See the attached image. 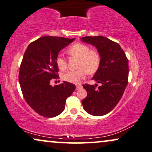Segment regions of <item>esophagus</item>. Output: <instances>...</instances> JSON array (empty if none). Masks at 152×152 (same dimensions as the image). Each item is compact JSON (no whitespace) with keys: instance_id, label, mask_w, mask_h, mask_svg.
Listing matches in <instances>:
<instances>
[{"instance_id":"1","label":"esophagus","mask_w":152,"mask_h":152,"mask_svg":"<svg viewBox=\"0 0 152 152\" xmlns=\"http://www.w3.org/2000/svg\"><path fill=\"white\" fill-rule=\"evenodd\" d=\"M81 85L80 84H78V85H76V90H78V89H80V88H81Z\"/></svg>"}]
</instances>
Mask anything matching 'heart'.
Returning <instances> with one entry per match:
<instances>
[{
  "mask_svg": "<svg viewBox=\"0 0 152 152\" xmlns=\"http://www.w3.org/2000/svg\"><path fill=\"white\" fill-rule=\"evenodd\" d=\"M69 55L79 59L78 70L69 71L62 75V79L72 83H79L86 78L87 72L94 74L98 70L101 63V56L96 50H90L84 44H75L68 50ZM56 64L60 70L66 69V62L63 56L59 55L56 58Z\"/></svg>",
  "mask_w": 152,
  "mask_h": 152,
  "instance_id": "obj_1",
  "label": "heart"
}]
</instances>
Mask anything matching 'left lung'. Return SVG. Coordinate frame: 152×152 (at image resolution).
Returning a JSON list of instances; mask_svg holds the SVG:
<instances>
[{
	"label": "left lung",
	"instance_id": "obj_1",
	"mask_svg": "<svg viewBox=\"0 0 152 152\" xmlns=\"http://www.w3.org/2000/svg\"><path fill=\"white\" fill-rule=\"evenodd\" d=\"M80 40L95 46L101 56L99 67L92 77L101 86L83 85L88 95L82 104L90 115L102 116L115 108L124 94L128 84V60L121 46L108 38L87 36Z\"/></svg>",
	"mask_w": 152,
	"mask_h": 152
}]
</instances>
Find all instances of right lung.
Wrapping results in <instances>:
<instances>
[{
	"mask_svg": "<svg viewBox=\"0 0 152 152\" xmlns=\"http://www.w3.org/2000/svg\"><path fill=\"white\" fill-rule=\"evenodd\" d=\"M75 39L44 36L28 45L20 66L19 81L27 104L43 117H53L64 110L66 99L76 86L63 81L52 86L59 76L56 58Z\"/></svg>",
	"mask_w": 152,
	"mask_h": 152,
	"instance_id": "1",
	"label": "right lung"
}]
</instances>
